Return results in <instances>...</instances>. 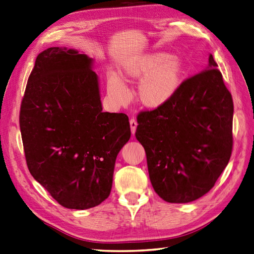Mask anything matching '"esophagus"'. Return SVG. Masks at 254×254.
<instances>
[{"label":"esophagus","mask_w":254,"mask_h":254,"mask_svg":"<svg viewBox=\"0 0 254 254\" xmlns=\"http://www.w3.org/2000/svg\"><path fill=\"white\" fill-rule=\"evenodd\" d=\"M129 126H131V131H132V134L134 135L135 132H136V127H137V122L135 119H131L129 120Z\"/></svg>","instance_id":"34e87169"}]
</instances>
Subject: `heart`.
<instances>
[{"mask_svg": "<svg viewBox=\"0 0 254 254\" xmlns=\"http://www.w3.org/2000/svg\"><path fill=\"white\" fill-rule=\"evenodd\" d=\"M185 66L178 56L167 52L144 54L129 61L123 71L128 82H139L137 99L149 110H156L167 104L182 83ZM110 95L120 103L128 100V90L121 79L111 76L107 82Z\"/></svg>", "mask_w": 254, "mask_h": 254, "instance_id": "1", "label": "heart"}]
</instances>
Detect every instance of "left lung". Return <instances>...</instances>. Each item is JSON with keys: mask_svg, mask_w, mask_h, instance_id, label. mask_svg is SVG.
Listing matches in <instances>:
<instances>
[{"mask_svg": "<svg viewBox=\"0 0 254 254\" xmlns=\"http://www.w3.org/2000/svg\"><path fill=\"white\" fill-rule=\"evenodd\" d=\"M217 66L211 54L207 69L185 79L167 104L137 116L152 186L169 203L208 192L230 161L233 100Z\"/></svg>", "mask_w": 254, "mask_h": 254, "instance_id": "obj_1", "label": "left lung"}]
</instances>
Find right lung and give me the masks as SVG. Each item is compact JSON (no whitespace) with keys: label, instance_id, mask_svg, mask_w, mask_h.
<instances>
[{"label":"right lung","instance_id":"right-lung-1","mask_svg":"<svg viewBox=\"0 0 254 254\" xmlns=\"http://www.w3.org/2000/svg\"><path fill=\"white\" fill-rule=\"evenodd\" d=\"M92 60L67 48L41 52L26 84L20 129L27 168L67 208L99 205L111 193L128 118L103 113Z\"/></svg>","mask_w":254,"mask_h":254}]
</instances>
